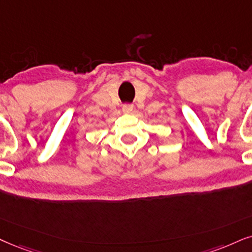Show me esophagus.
Wrapping results in <instances>:
<instances>
[{"instance_id":"esophagus-1","label":"esophagus","mask_w":252,"mask_h":252,"mask_svg":"<svg viewBox=\"0 0 252 252\" xmlns=\"http://www.w3.org/2000/svg\"><path fill=\"white\" fill-rule=\"evenodd\" d=\"M132 109H133V106L131 103L123 104V111H124V113H131Z\"/></svg>"}]
</instances>
